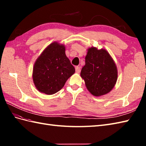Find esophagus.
<instances>
[{"label": "esophagus", "mask_w": 146, "mask_h": 146, "mask_svg": "<svg viewBox=\"0 0 146 146\" xmlns=\"http://www.w3.org/2000/svg\"><path fill=\"white\" fill-rule=\"evenodd\" d=\"M75 71H76V73H79L80 72V68L79 66H76L75 67Z\"/></svg>", "instance_id": "34e87169"}]
</instances>
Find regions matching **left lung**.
<instances>
[{"label":"left lung","instance_id":"1","mask_svg":"<svg viewBox=\"0 0 146 146\" xmlns=\"http://www.w3.org/2000/svg\"><path fill=\"white\" fill-rule=\"evenodd\" d=\"M88 91L94 96L108 94L117 80V70L109 53L102 49L90 48L85 57V65L81 71Z\"/></svg>","mask_w":146,"mask_h":146}]
</instances>
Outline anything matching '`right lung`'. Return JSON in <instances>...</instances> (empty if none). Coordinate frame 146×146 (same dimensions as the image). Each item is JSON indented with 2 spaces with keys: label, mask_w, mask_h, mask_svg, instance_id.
Here are the masks:
<instances>
[{
  "label": "right lung",
  "mask_w": 146,
  "mask_h": 146,
  "mask_svg": "<svg viewBox=\"0 0 146 146\" xmlns=\"http://www.w3.org/2000/svg\"><path fill=\"white\" fill-rule=\"evenodd\" d=\"M75 69L65 54L63 45L52 42L37 59L33 78L39 92L52 95L63 87Z\"/></svg>",
  "instance_id": "add662e5"
}]
</instances>
